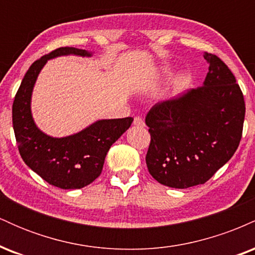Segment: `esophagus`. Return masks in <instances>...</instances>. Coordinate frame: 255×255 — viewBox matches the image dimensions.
Listing matches in <instances>:
<instances>
[{
    "label": "esophagus",
    "mask_w": 255,
    "mask_h": 255,
    "mask_svg": "<svg viewBox=\"0 0 255 255\" xmlns=\"http://www.w3.org/2000/svg\"><path fill=\"white\" fill-rule=\"evenodd\" d=\"M133 125H134V126H139V127H144L145 122H144V120H142L141 118H139V116H136V118H134Z\"/></svg>",
    "instance_id": "1"
}]
</instances>
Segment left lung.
I'll use <instances>...</instances> for the list:
<instances>
[{
  "mask_svg": "<svg viewBox=\"0 0 255 255\" xmlns=\"http://www.w3.org/2000/svg\"><path fill=\"white\" fill-rule=\"evenodd\" d=\"M209 73L203 86L158 102L146 115L151 134L146 154L154 180L184 189L204 184L238 150L245 99L221 58L205 52Z\"/></svg>",
  "mask_w": 255,
  "mask_h": 255,
  "instance_id": "left-lung-1",
  "label": "left lung"
}]
</instances>
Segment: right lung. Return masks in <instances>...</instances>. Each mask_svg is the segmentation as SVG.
<instances>
[{
  "instance_id": "1",
  "label": "right lung",
  "mask_w": 255,
  "mask_h": 255,
  "mask_svg": "<svg viewBox=\"0 0 255 255\" xmlns=\"http://www.w3.org/2000/svg\"><path fill=\"white\" fill-rule=\"evenodd\" d=\"M64 55L92 56L83 49L64 46L34 61L13 102V128L20 156L43 180L62 189H80L101 175L110 146L130 127L133 119L99 120L79 133L52 137L34 124L31 96L38 74L51 58Z\"/></svg>"
}]
</instances>
